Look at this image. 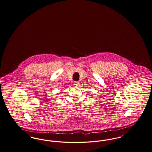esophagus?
<instances>
[{"mask_svg": "<svg viewBox=\"0 0 152 152\" xmlns=\"http://www.w3.org/2000/svg\"><path fill=\"white\" fill-rule=\"evenodd\" d=\"M75 85H76V86H79V82H78V81H76V82H75Z\"/></svg>", "mask_w": 152, "mask_h": 152, "instance_id": "34e87169", "label": "esophagus"}]
</instances>
